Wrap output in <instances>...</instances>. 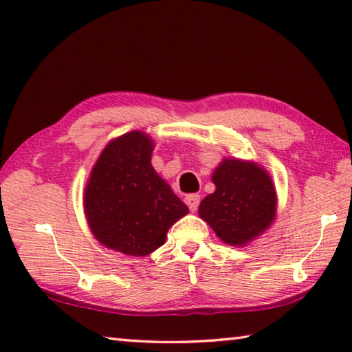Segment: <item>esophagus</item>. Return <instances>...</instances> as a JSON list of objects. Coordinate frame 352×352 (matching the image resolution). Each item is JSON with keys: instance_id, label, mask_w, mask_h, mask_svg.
<instances>
[{"instance_id": "1", "label": "esophagus", "mask_w": 352, "mask_h": 352, "mask_svg": "<svg viewBox=\"0 0 352 352\" xmlns=\"http://www.w3.org/2000/svg\"><path fill=\"white\" fill-rule=\"evenodd\" d=\"M184 204L188 205L190 211L195 212V211H197V208H199V204H200V195H197V194L186 195V197H184Z\"/></svg>"}]
</instances>
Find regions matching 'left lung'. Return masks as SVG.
I'll list each match as a JSON object with an SVG mask.
<instances>
[{"label":"left lung","instance_id":"left-lung-1","mask_svg":"<svg viewBox=\"0 0 352 352\" xmlns=\"http://www.w3.org/2000/svg\"><path fill=\"white\" fill-rule=\"evenodd\" d=\"M216 192L201 200L199 214L230 245H243L275 217V188L264 169L239 160H225L214 170Z\"/></svg>","mask_w":352,"mask_h":352}]
</instances>
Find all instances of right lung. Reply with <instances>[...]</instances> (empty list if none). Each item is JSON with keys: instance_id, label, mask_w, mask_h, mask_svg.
<instances>
[{"instance_id": "right-lung-1", "label": "right lung", "mask_w": 352, "mask_h": 352, "mask_svg": "<svg viewBox=\"0 0 352 352\" xmlns=\"http://www.w3.org/2000/svg\"><path fill=\"white\" fill-rule=\"evenodd\" d=\"M152 141L130 132L107 146L85 189V214L96 239L130 256L162 247L188 206L151 164Z\"/></svg>"}]
</instances>
